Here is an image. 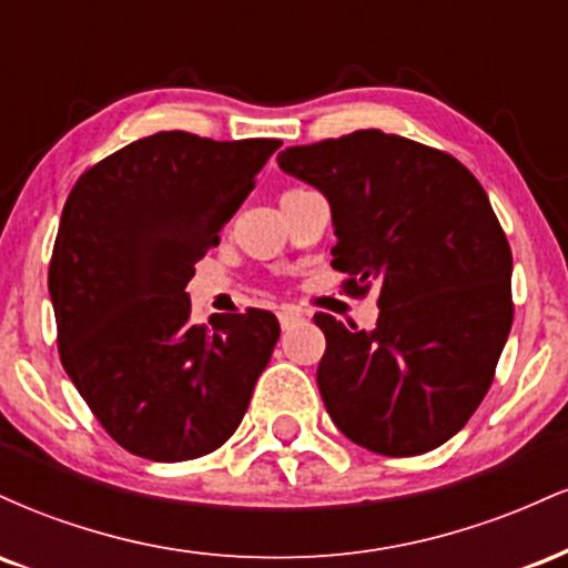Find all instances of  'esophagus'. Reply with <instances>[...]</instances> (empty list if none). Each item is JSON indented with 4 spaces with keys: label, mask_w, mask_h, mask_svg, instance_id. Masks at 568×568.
Returning a JSON list of instances; mask_svg holds the SVG:
<instances>
[{
    "label": "esophagus",
    "mask_w": 568,
    "mask_h": 568,
    "mask_svg": "<svg viewBox=\"0 0 568 568\" xmlns=\"http://www.w3.org/2000/svg\"><path fill=\"white\" fill-rule=\"evenodd\" d=\"M277 317H280V325H283V328H291V325L302 321L304 315L296 310V306H283V310L277 312Z\"/></svg>",
    "instance_id": "obj_1"
}]
</instances>
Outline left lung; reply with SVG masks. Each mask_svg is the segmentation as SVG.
I'll return each mask as SVG.
<instances>
[{"label":"left lung","mask_w":568,"mask_h":568,"mask_svg":"<svg viewBox=\"0 0 568 568\" xmlns=\"http://www.w3.org/2000/svg\"><path fill=\"white\" fill-rule=\"evenodd\" d=\"M277 165L328 200L344 288L379 283L374 331L315 315L331 419L368 452H433L480 406L513 325V253L484 186L452 154L382 130L291 146Z\"/></svg>","instance_id":"left-lung-1"}]
</instances>
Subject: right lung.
<instances>
[{
    "label": "right lung",
    "instance_id": "add662e5",
    "mask_svg": "<svg viewBox=\"0 0 568 568\" xmlns=\"http://www.w3.org/2000/svg\"><path fill=\"white\" fill-rule=\"evenodd\" d=\"M280 141L162 130L80 175L48 288L58 352L95 419L152 462L216 452L243 422L280 336L272 312L192 323L184 291Z\"/></svg>",
    "mask_w": 568,
    "mask_h": 568
}]
</instances>
